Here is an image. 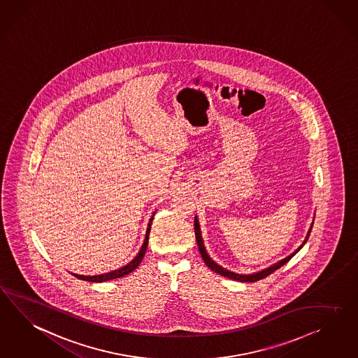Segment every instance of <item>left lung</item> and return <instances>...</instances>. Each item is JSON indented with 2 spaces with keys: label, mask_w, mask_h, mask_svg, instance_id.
Instances as JSON below:
<instances>
[{
  "label": "left lung",
  "mask_w": 358,
  "mask_h": 358,
  "mask_svg": "<svg viewBox=\"0 0 358 358\" xmlns=\"http://www.w3.org/2000/svg\"><path fill=\"white\" fill-rule=\"evenodd\" d=\"M194 232H195V238H196V243H198L199 252H201V255H202V259H203L204 263L207 264V267H208V268H211V270L215 271L216 273H219V275H222V276H225V278H228V279L254 282V281L261 280V279L267 278V276L271 275L272 272H275L278 268H280L281 266H284L287 262H289L290 259H292V257H294L297 252H300L301 248H302V246L306 243V241L309 240L311 229H310L309 233H308L306 240L303 241V243L301 245L300 248H299L296 252H293L292 255L287 257L285 259H282V261L279 262V263H276V264L271 266V267L266 268V270L261 271V272H257V273H252V275H238V273H234V272H231V271L225 270V268L220 267L217 263H215V262H213V259L207 255V252H206V249H204L203 240H202V236H201V229H199V224H198V219H196V217H195V220H194Z\"/></svg>",
  "instance_id": "1"
}]
</instances>
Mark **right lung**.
I'll return each instance as SVG.
<instances>
[{
	"instance_id": "right-lung-1",
	"label": "right lung",
	"mask_w": 358,
	"mask_h": 358,
	"mask_svg": "<svg viewBox=\"0 0 358 358\" xmlns=\"http://www.w3.org/2000/svg\"><path fill=\"white\" fill-rule=\"evenodd\" d=\"M152 220H154V216L150 219V222H148V228H147V232H145V242H143V245H142V249L139 250L138 255H136V258L130 262L129 264H126V266H124V267L120 268V270L112 271V272L103 273V275H96V276H83V275H77V273H73V275H74L76 278H78V279H80V280L91 281V282H103V281L113 280V279L122 278V276H126L127 273L133 272V271L136 270V267L139 266V263L142 262L143 257H145V250H147V245H148V234H150V231H151Z\"/></svg>"
}]
</instances>
